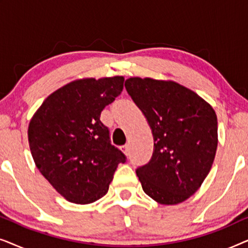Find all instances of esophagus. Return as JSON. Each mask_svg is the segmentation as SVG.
<instances>
[{"label": "esophagus", "instance_id": "1", "mask_svg": "<svg viewBox=\"0 0 248 248\" xmlns=\"http://www.w3.org/2000/svg\"><path fill=\"white\" fill-rule=\"evenodd\" d=\"M121 150L124 152L125 155H128V152H130V148H128V145L127 144H125V145H123V147H121Z\"/></svg>", "mask_w": 248, "mask_h": 248}]
</instances>
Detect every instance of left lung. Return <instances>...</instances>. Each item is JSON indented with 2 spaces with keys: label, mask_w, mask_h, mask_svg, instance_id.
<instances>
[{
  "label": "left lung",
  "mask_w": 248,
  "mask_h": 248,
  "mask_svg": "<svg viewBox=\"0 0 248 248\" xmlns=\"http://www.w3.org/2000/svg\"><path fill=\"white\" fill-rule=\"evenodd\" d=\"M125 88L154 135V154L137 168L144 193L160 204H178L208 176L218 145L213 108L174 81L130 78Z\"/></svg>",
  "instance_id": "left-lung-1"
}]
</instances>
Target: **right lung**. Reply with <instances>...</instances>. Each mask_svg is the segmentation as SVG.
<instances>
[{"instance_id": "obj_1", "label": "right lung", "mask_w": 248, "mask_h": 248, "mask_svg": "<svg viewBox=\"0 0 248 248\" xmlns=\"http://www.w3.org/2000/svg\"><path fill=\"white\" fill-rule=\"evenodd\" d=\"M123 83V77L73 81L49 94L30 121L33 161L67 201L88 204L103 198L118 164L126 161L100 121Z\"/></svg>"}]
</instances>
